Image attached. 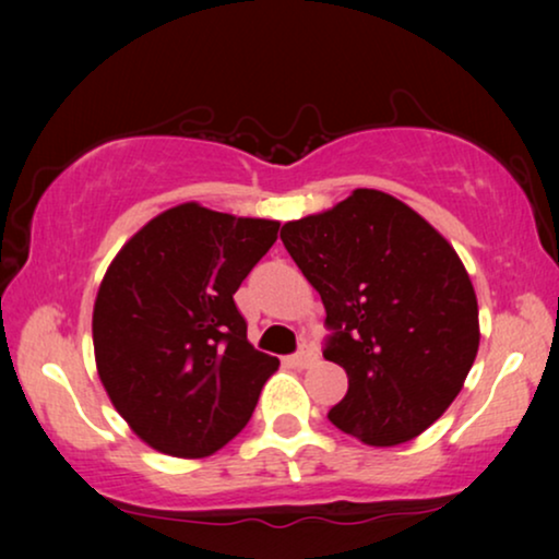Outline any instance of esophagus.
Wrapping results in <instances>:
<instances>
[{
    "mask_svg": "<svg viewBox=\"0 0 559 559\" xmlns=\"http://www.w3.org/2000/svg\"><path fill=\"white\" fill-rule=\"evenodd\" d=\"M287 361L293 364L295 369H308V366H312V364L318 361V354L312 348H302V350H297L295 356H289Z\"/></svg>",
    "mask_w": 559,
    "mask_h": 559,
    "instance_id": "34e87169",
    "label": "esophagus"
}]
</instances>
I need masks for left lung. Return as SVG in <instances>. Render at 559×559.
Instances as JSON below:
<instances>
[{
	"label": "left lung",
	"mask_w": 559,
	"mask_h": 559,
	"mask_svg": "<svg viewBox=\"0 0 559 559\" xmlns=\"http://www.w3.org/2000/svg\"><path fill=\"white\" fill-rule=\"evenodd\" d=\"M280 239L318 289L323 356L348 373L328 419L366 445H402L445 412L478 354V302L461 257L407 203L358 188Z\"/></svg>",
	"instance_id": "1"
}]
</instances>
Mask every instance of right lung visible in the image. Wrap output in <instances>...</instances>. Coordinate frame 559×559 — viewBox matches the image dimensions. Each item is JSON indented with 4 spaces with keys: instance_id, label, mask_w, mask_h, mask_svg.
Instances as JSON below:
<instances>
[{
    "instance_id": "obj_1",
    "label": "right lung",
    "mask_w": 559,
    "mask_h": 559,
    "mask_svg": "<svg viewBox=\"0 0 559 559\" xmlns=\"http://www.w3.org/2000/svg\"><path fill=\"white\" fill-rule=\"evenodd\" d=\"M280 224L182 203L129 239L94 305L98 379L136 438L205 457L249 423L280 361L247 341L234 293Z\"/></svg>"
}]
</instances>
